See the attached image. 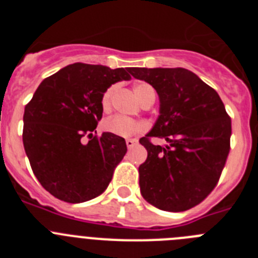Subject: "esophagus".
I'll return each instance as SVG.
<instances>
[{"instance_id":"1","label":"esophagus","mask_w":258,"mask_h":258,"mask_svg":"<svg viewBox=\"0 0 258 258\" xmlns=\"http://www.w3.org/2000/svg\"><path fill=\"white\" fill-rule=\"evenodd\" d=\"M137 142H138L137 140H126V147L127 149H132V147L137 145Z\"/></svg>"}]
</instances>
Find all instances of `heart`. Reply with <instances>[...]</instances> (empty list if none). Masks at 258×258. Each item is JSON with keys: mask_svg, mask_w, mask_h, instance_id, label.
<instances>
[{"mask_svg": "<svg viewBox=\"0 0 258 258\" xmlns=\"http://www.w3.org/2000/svg\"><path fill=\"white\" fill-rule=\"evenodd\" d=\"M116 92V85H111L104 90L102 94L101 103L104 109H108L112 103V98ZM134 93H136L137 98L140 99L142 104L149 103L155 101V90L150 84L147 83H138L134 85ZM103 129L108 133H112L118 137H132L134 134L142 132L143 125L140 121H136L133 118L125 117L121 115H115L112 117L107 118L103 122Z\"/></svg>", "mask_w": 258, "mask_h": 258, "instance_id": "b5f03b06", "label": "heart"}]
</instances>
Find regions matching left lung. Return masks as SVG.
I'll use <instances>...</instances> for the list:
<instances>
[{
  "label": "left lung",
  "instance_id": "left-lung-1",
  "mask_svg": "<svg viewBox=\"0 0 258 258\" xmlns=\"http://www.w3.org/2000/svg\"><path fill=\"white\" fill-rule=\"evenodd\" d=\"M160 98V116L140 143L147 160L140 165L142 197L156 208L183 212L217 186L230 152L231 118L220 95L184 68H129ZM152 138L165 139V148Z\"/></svg>",
  "mask_w": 258,
  "mask_h": 258
}]
</instances>
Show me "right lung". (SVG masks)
Listing matches in <instances>:
<instances>
[{"instance_id":"obj_1","label":"right lung","mask_w":258,"mask_h":258,"mask_svg":"<svg viewBox=\"0 0 258 258\" xmlns=\"http://www.w3.org/2000/svg\"><path fill=\"white\" fill-rule=\"evenodd\" d=\"M129 68L75 63L40 84L23 115V145L41 186L67 203L101 195L126 154L124 138L93 136L102 118V94L129 80ZM90 141L84 145L82 138Z\"/></svg>"}]
</instances>
